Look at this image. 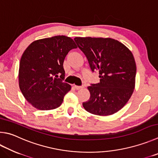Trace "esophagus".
<instances>
[{"label":"esophagus","instance_id":"obj_1","mask_svg":"<svg viewBox=\"0 0 158 158\" xmlns=\"http://www.w3.org/2000/svg\"><path fill=\"white\" fill-rule=\"evenodd\" d=\"M74 88H75L77 90H80V89H82L83 88H84V85H81V86H79V85H74Z\"/></svg>","mask_w":158,"mask_h":158}]
</instances>
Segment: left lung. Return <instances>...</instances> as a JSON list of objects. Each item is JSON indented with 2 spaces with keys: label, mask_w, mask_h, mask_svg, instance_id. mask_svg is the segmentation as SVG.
Returning a JSON list of instances; mask_svg holds the SVG:
<instances>
[{
  "label": "left lung",
  "mask_w": 158,
  "mask_h": 158,
  "mask_svg": "<svg viewBox=\"0 0 158 158\" xmlns=\"http://www.w3.org/2000/svg\"><path fill=\"white\" fill-rule=\"evenodd\" d=\"M93 72L99 71L100 82L88 89L90 97L85 110L100 116L110 115L124 106L135 84L136 64L131 51L111 38L75 37Z\"/></svg>",
  "instance_id": "1"
}]
</instances>
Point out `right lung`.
Here are the masks:
<instances>
[{
	"label": "right lung",
	"mask_w": 158,
	"mask_h": 158,
	"mask_svg": "<svg viewBox=\"0 0 158 158\" xmlns=\"http://www.w3.org/2000/svg\"><path fill=\"white\" fill-rule=\"evenodd\" d=\"M77 48L70 37L55 36L34 41L24 51L19 64V88L33 107L49 110L61 105L71 89L63 81V64L69 51Z\"/></svg>",
	"instance_id": "right-lung-1"
}]
</instances>
